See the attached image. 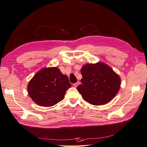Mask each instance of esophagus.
Masks as SVG:
<instances>
[{
	"mask_svg": "<svg viewBox=\"0 0 147 147\" xmlns=\"http://www.w3.org/2000/svg\"><path fill=\"white\" fill-rule=\"evenodd\" d=\"M80 84V83L78 82H77V83H74V86H75V87H77V86H78Z\"/></svg>",
	"mask_w": 147,
	"mask_h": 147,
	"instance_id": "34e87169",
	"label": "esophagus"
}]
</instances>
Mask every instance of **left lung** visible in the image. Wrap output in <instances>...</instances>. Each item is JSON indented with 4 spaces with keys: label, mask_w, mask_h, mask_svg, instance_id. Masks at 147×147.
Returning a JSON list of instances; mask_svg holds the SVG:
<instances>
[{
    "label": "left lung",
    "mask_w": 147,
    "mask_h": 147,
    "mask_svg": "<svg viewBox=\"0 0 147 147\" xmlns=\"http://www.w3.org/2000/svg\"><path fill=\"white\" fill-rule=\"evenodd\" d=\"M82 84L77 88L84 100L94 105H104L117 95L121 79L110 66L104 63L86 64L81 69Z\"/></svg>",
    "instance_id": "obj_1"
}]
</instances>
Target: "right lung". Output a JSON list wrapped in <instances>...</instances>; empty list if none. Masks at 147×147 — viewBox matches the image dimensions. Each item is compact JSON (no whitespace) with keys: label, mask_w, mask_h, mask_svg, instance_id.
Returning a JSON list of instances; mask_svg holds the SVG:
<instances>
[{"label":"right lung","mask_w":147,"mask_h":147,"mask_svg":"<svg viewBox=\"0 0 147 147\" xmlns=\"http://www.w3.org/2000/svg\"><path fill=\"white\" fill-rule=\"evenodd\" d=\"M71 87L69 78L57 67L43 68L35 74L28 85V94L35 104L51 107L63 100Z\"/></svg>","instance_id":"1"}]
</instances>
